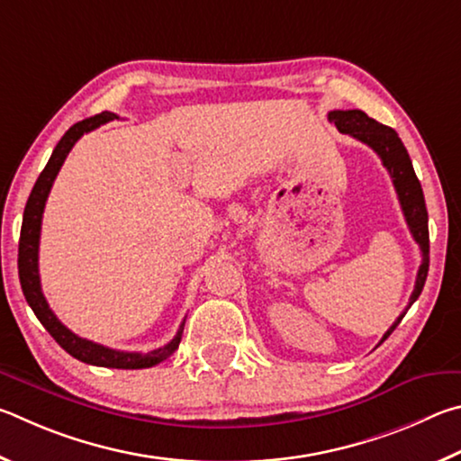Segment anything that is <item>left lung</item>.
Listing matches in <instances>:
<instances>
[{
  "instance_id": "left-lung-1",
  "label": "left lung",
  "mask_w": 461,
  "mask_h": 461,
  "mask_svg": "<svg viewBox=\"0 0 461 461\" xmlns=\"http://www.w3.org/2000/svg\"><path fill=\"white\" fill-rule=\"evenodd\" d=\"M328 117L330 121H334L338 131L352 135L354 140L366 143L368 148L381 158L383 166L389 169L393 185L394 190H397V196L401 202L402 214H405L407 226L411 235H413V239L417 240L419 249H421V257H423L417 271L415 289L409 300V308H411L417 297L421 295L425 279H427V271H429V229H427V208H425L423 190L415 176V169H413V164H411L409 153L394 129L378 123L375 119H370L365 111H358V109L332 111ZM402 316H405V312H402L401 316L394 320V324L386 330L381 342H384L386 338L393 334V330L401 324Z\"/></svg>"
}]
</instances>
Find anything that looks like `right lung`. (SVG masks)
<instances>
[{
	"label": "right lung",
	"mask_w": 461,
	"mask_h": 461,
	"mask_svg": "<svg viewBox=\"0 0 461 461\" xmlns=\"http://www.w3.org/2000/svg\"><path fill=\"white\" fill-rule=\"evenodd\" d=\"M117 119L115 113L103 111L99 115L88 117L78 121V123L72 125L67 133L62 135V140L56 143L50 159H48L46 167L42 174L38 176L34 188L30 192V198L26 202V208H23V221H22V232H20V249H18V273H20V284L22 292L26 295V302L36 313L48 334H50L56 342H59L64 350H67L70 357H75L80 362H86V365L93 366H104V368H149L159 365L161 360L172 357L177 350L182 340L184 332V321L177 328L176 336L161 348H156L151 352H123V350H113L107 346H101L96 342L86 340V338H80L75 332L62 324V321L54 316V312L48 305L46 297L42 294V285H40V273H38V247H40V229H42V214L44 206L48 200V194H50L52 184L59 176L60 167L67 159L68 151L72 149L80 137L85 133L93 131V129L101 127L107 121Z\"/></svg>",
	"instance_id": "obj_1"
}]
</instances>
